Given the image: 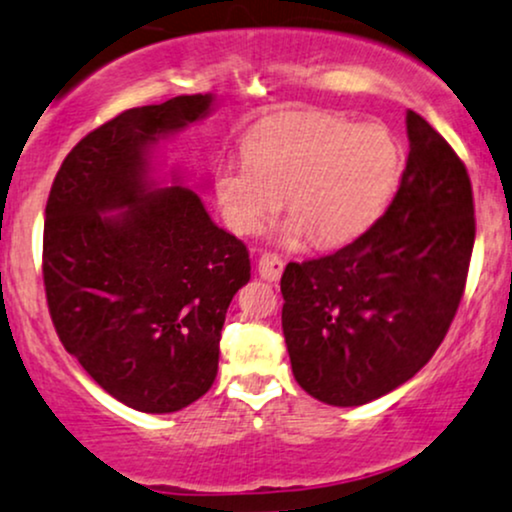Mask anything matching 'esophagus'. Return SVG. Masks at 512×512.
<instances>
[{
  "mask_svg": "<svg viewBox=\"0 0 512 512\" xmlns=\"http://www.w3.org/2000/svg\"><path fill=\"white\" fill-rule=\"evenodd\" d=\"M258 275H261L263 280L273 282L278 280L282 275V261L275 254H263L258 258Z\"/></svg>",
  "mask_w": 512,
  "mask_h": 512,
  "instance_id": "34e87169",
  "label": "esophagus"
}]
</instances>
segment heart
I'll list each match as a JSON object with an SVG mask.
<instances>
[{
    "instance_id": "b5f03b06",
    "label": "heart",
    "mask_w": 512,
    "mask_h": 512,
    "mask_svg": "<svg viewBox=\"0 0 512 512\" xmlns=\"http://www.w3.org/2000/svg\"><path fill=\"white\" fill-rule=\"evenodd\" d=\"M400 172V143L386 124L282 112L251 129L242 162L215 172V196L234 234L261 232L285 196L290 237L309 234L318 246H340L381 218Z\"/></svg>"
}]
</instances>
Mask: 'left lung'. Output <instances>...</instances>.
<instances>
[{
	"instance_id": "8db88e82",
	"label": "left lung",
	"mask_w": 512,
	"mask_h": 512,
	"mask_svg": "<svg viewBox=\"0 0 512 512\" xmlns=\"http://www.w3.org/2000/svg\"><path fill=\"white\" fill-rule=\"evenodd\" d=\"M407 138L386 213L335 254L282 273L292 374L326 405H366L410 381L446 338L465 292L477 232L470 174L412 110Z\"/></svg>"
}]
</instances>
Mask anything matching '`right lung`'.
<instances>
[{
  "label": "right lung",
  "mask_w": 512,
  "mask_h": 512,
  "mask_svg": "<svg viewBox=\"0 0 512 512\" xmlns=\"http://www.w3.org/2000/svg\"><path fill=\"white\" fill-rule=\"evenodd\" d=\"M210 105L198 93L124 110L71 148L47 198L42 280L54 330L102 390L138 412H177L208 393L227 306L251 278L244 242L210 220L198 194L148 177L160 138Z\"/></svg>",
  "instance_id": "obj_1"
}]
</instances>
